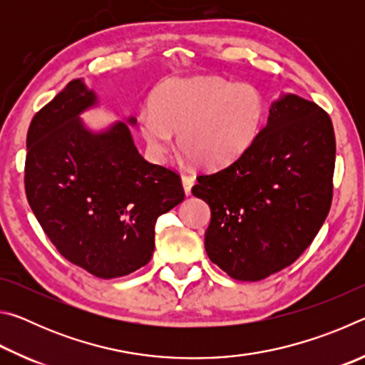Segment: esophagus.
I'll return each instance as SVG.
<instances>
[{
    "label": "esophagus",
    "mask_w": 365,
    "mask_h": 365,
    "mask_svg": "<svg viewBox=\"0 0 365 365\" xmlns=\"http://www.w3.org/2000/svg\"><path fill=\"white\" fill-rule=\"evenodd\" d=\"M182 183H183L185 193L190 195V193H191V187H193V183H195V177L183 174V175H182Z\"/></svg>",
    "instance_id": "obj_1"
}]
</instances>
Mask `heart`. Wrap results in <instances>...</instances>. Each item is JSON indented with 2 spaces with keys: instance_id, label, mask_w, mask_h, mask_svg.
<instances>
[{
  "instance_id": "1",
  "label": "heart",
  "mask_w": 365,
  "mask_h": 365,
  "mask_svg": "<svg viewBox=\"0 0 365 365\" xmlns=\"http://www.w3.org/2000/svg\"><path fill=\"white\" fill-rule=\"evenodd\" d=\"M140 115L141 133L154 159L164 160L177 145L197 165L220 169L248 150L261 130L265 101L256 86L219 77L169 80Z\"/></svg>"
}]
</instances>
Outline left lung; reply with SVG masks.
I'll list each match as a JSON object with an SVG mask.
<instances>
[{"label": "left lung", "mask_w": 365, "mask_h": 365, "mask_svg": "<svg viewBox=\"0 0 365 365\" xmlns=\"http://www.w3.org/2000/svg\"><path fill=\"white\" fill-rule=\"evenodd\" d=\"M335 153L331 119L316 103L287 95L272 104L248 150L191 188L211 207L209 259L242 282L292 265L329 215Z\"/></svg>", "instance_id": "obj_1"}]
</instances>
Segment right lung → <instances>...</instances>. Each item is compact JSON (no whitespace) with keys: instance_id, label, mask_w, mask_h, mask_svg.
<instances>
[{"instance_id":"1","label":"right lung","mask_w":365,"mask_h":365,"mask_svg":"<svg viewBox=\"0 0 365 365\" xmlns=\"http://www.w3.org/2000/svg\"><path fill=\"white\" fill-rule=\"evenodd\" d=\"M95 103L93 91L72 80L34 115L24 183L59 255L98 279H115L151 261L156 220L185 191L177 170L145 160L125 123L86 130L78 114Z\"/></svg>"}]
</instances>
